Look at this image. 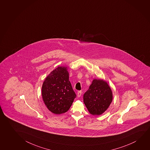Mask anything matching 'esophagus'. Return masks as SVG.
I'll return each instance as SVG.
<instances>
[{"label":"esophagus","instance_id":"1","mask_svg":"<svg viewBox=\"0 0 150 150\" xmlns=\"http://www.w3.org/2000/svg\"><path fill=\"white\" fill-rule=\"evenodd\" d=\"M81 91H79L77 92V97H81Z\"/></svg>","mask_w":150,"mask_h":150}]
</instances>
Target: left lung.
Returning <instances> with one entry per match:
<instances>
[{
    "mask_svg": "<svg viewBox=\"0 0 150 150\" xmlns=\"http://www.w3.org/2000/svg\"><path fill=\"white\" fill-rule=\"evenodd\" d=\"M83 98L89 112L93 115H100L108 108L113 100V94L107 82L95 79Z\"/></svg>",
    "mask_w": 150,
    "mask_h": 150,
    "instance_id": "8db88e82",
    "label": "left lung"
}]
</instances>
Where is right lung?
Segmentation results:
<instances>
[{
  "mask_svg": "<svg viewBox=\"0 0 150 150\" xmlns=\"http://www.w3.org/2000/svg\"><path fill=\"white\" fill-rule=\"evenodd\" d=\"M42 94L44 103L52 113L60 114L69 110L76 95L69 81L67 67H58L47 76Z\"/></svg>",
  "mask_w": 150,
  "mask_h": 150,
  "instance_id": "right-lung-1",
  "label": "right lung"
}]
</instances>
